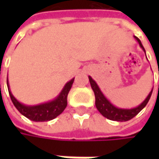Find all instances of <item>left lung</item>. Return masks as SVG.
<instances>
[{"mask_svg": "<svg viewBox=\"0 0 159 159\" xmlns=\"http://www.w3.org/2000/svg\"><path fill=\"white\" fill-rule=\"evenodd\" d=\"M135 40L138 42L139 46L143 49L145 53V49L143 47L140 39L134 36ZM146 56V55H145ZM89 82L91 84V87L94 91L95 94V98H96V107L98 109V111H99L105 118L111 120H116V121H127L131 119H133L134 116H136L140 111L143 110V108L146 106V104L148 103L150 97L152 95L153 92V88L151 89V91L149 92L148 96L145 98V99L143 100L141 104H139L137 107L135 108H131V109H123V108H119L114 106L111 101L105 97V95L102 93L101 89L99 88V86L98 85V84L96 83V81L93 79L91 76H88Z\"/></svg>", "mask_w": 159, "mask_h": 159, "instance_id": "obj_1", "label": "left lung"}]
</instances>
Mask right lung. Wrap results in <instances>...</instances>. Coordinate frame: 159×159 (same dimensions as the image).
I'll list each match as a JSON object with an SVG mask.
<instances>
[{"label": "right lung", "instance_id": "add662e5", "mask_svg": "<svg viewBox=\"0 0 159 159\" xmlns=\"http://www.w3.org/2000/svg\"><path fill=\"white\" fill-rule=\"evenodd\" d=\"M74 81L75 78L68 81L62 87L60 94L55 98L38 105H25L21 103L19 100H17L10 89L8 76H7V86H8L10 98L15 107L22 115H24L25 117H26L27 119L33 121H48L58 117L65 110L67 106V96L73 85Z\"/></svg>", "mask_w": 159, "mask_h": 159}]
</instances>
